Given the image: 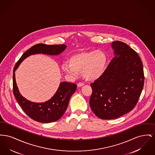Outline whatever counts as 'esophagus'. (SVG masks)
<instances>
[{
  "label": "esophagus",
  "mask_w": 155,
  "mask_h": 155,
  "mask_svg": "<svg viewBox=\"0 0 155 155\" xmlns=\"http://www.w3.org/2000/svg\"><path fill=\"white\" fill-rule=\"evenodd\" d=\"M83 85H84V83H82V82H79L77 84V87H82Z\"/></svg>",
  "instance_id": "34e87169"
}]
</instances>
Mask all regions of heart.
I'll use <instances>...</instances> for the list:
<instances>
[{
	"instance_id": "b5f03b06",
	"label": "heart",
	"mask_w": 155,
	"mask_h": 155,
	"mask_svg": "<svg viewBox=\"0 0 155 155\" xmlns=\"http://www.w3.org/2000/svg\"><path fill=\"white\" fill-rule=\"evenodd\" d=\"M68 63H64L61 66L65 73L75 77L81 71L85 80L95 81L104 74L107 57L102 51H85L71 56Z\"/></svg>"
}]
</instances>
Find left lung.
I'll return each mask as SVG.
<instances>
[{"instance_id":"left-lung-1","label":"left lung","mask_w":155,"mask_h":155,"mask_svg":"<svg viewBox=\"0 0 155 155\" xmlns=\"http://www.w3.org/2000/svg\"><path fill=\"white\" fill-rule=\"evenodd\" d=\"M114 58L104 74L91 84L89 105L97 117L117 118L132 110L144 85L142 61L138 53L121 41L111 44Z\"/></svg>"}]
</instances>
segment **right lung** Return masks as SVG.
Segmentation results:
<instances>
[{
	"label": "right lung",
	"instance_id": "1",
	"mask_svg": "<svg viewBox=\"0 0 155 155\" xmlns=\"http://www.w3.org/2000/svg\"><path fill=\"white\" fill-rule=\"evenodd\" d=\"M66 45H49L38 44L34 45L25 52L18 60L13 69V90L15 97L22 110L30 118L42 123L56 121L61 118L66 110L70 99L77 89V85L63 82L60 84L56 94L51 99L43 103H34L27 100L20 94L15 78V71L22 61L31 54L42 53L49 55H58L63 52Z\"/></svg>",
	"mask_w": 155,
	"mask_h": 155
}]
</instances>
